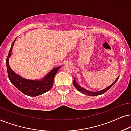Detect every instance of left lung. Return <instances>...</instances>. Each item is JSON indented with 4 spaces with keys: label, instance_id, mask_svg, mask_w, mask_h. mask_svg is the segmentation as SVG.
<instances>
[{
    "label": "left lung",
    "instance_id": "obj_1",
    "mask_svg": "<svg viewBox=\"0 0 131 131\" xmlns=\"http://www.w3.org/2000/svg\"><path fill=\"white\" fill-rule=\"evenodd\" d=\"M118 78H119V77H118L116 78V80H115V81L113 82L112 84H111L110 86H108L107 88H105L103 90H99V91H97V92H92V91H90V90H86V89H84V88H82V87L80 86L79 85H78V84L77 83L75 78H74V85L75 88L77 89L78 90V91L81 92V93L84 94V95H88V96H98V95H102V94H103V93H105V92H107L108 90H109L110 89L111 87H112L113 85H114V84L116 83V82L118 80Z\"/></svg>",
    "mask_w": 131,
    "mask_h": 131
}]
</instances>
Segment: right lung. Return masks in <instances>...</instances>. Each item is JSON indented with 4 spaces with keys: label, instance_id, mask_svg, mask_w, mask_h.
Segmentation results:
<instances>
[{
    "label": "right lung",
    "instance_id": "1",
    "mask_svg": "<svg viewBox=\"0 0 131 131\" xmlns=\"http://www.w3.org/2000/svg\"><path fill=\"white\" fill-rule=\"evenodd\" d=\"M16 39L14 40L11 45L6 59L8 75L11 83L23 93L29 96H37L49 91L53 85L54 78L56 74L59 69L62 67V66L54 68L51 71H50L48 74H47L42 78L40 80H29L22 77L20 75L16 74L11 68L9 64V59L11 56L13 45Z\"/></svg>",
    "mask_w": 131,
    "mask_h": 131
}]
</instances>
